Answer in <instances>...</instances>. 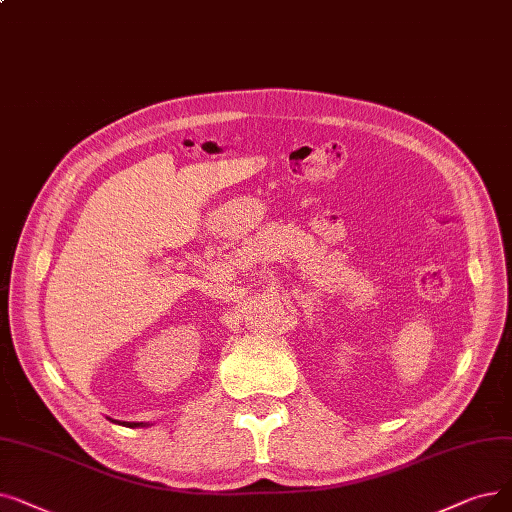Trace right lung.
<instances>
[{
  "label": "right lung",
  "mask_w": 512,
  "mask_h": 512,
  "mask_svg": "<svg viewBox=\"0 0 512 512\" xmlns=\"http://www.w3.org/2000/svg\"><path fill=\"white\" fill-rule=\"evenodd\" d=\"M133 425H136V422H133ZM140 425H142V422H138V427H140Z\"/></svg>",
  "instance_id": "add662e5"
}]
</instances>
